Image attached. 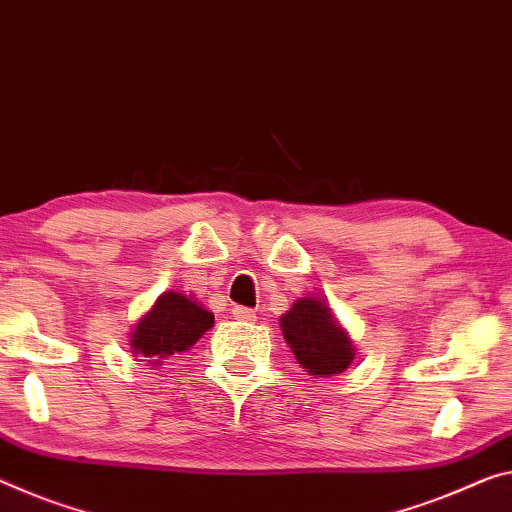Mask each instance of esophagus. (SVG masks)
Returning <instances> with one entry per match:
<instances>
[{"mask_svg":"<svg viewBox=\"0 0 512 512\" xmlns=\"http://www.w3.org/2000/svg\"><path fill=\"white\" fill-rule=\"evenodd\" d=\"M233 318L235 320H240V322H251V320H256V311H251V309H245V306H233Z\"/></svg>","mask_w":512,"mask_h":512,"instance_id":"obj_1","label":"esophagus"}]
</instances>
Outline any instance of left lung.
<instances>
[{
    "instance_id": "8db88e82",
    "label": "left lung",
    "mask_w": 512,
    "mask_h": 512,
    "mask_svg": "<svg viewBox=\"0 0 512 512\" xmlns=\"http://www.w3.org/2000/svg\"><path fill=\"white\" fill-rule=\"evenodd\" d=\"M283 336L311 375H336L350 366L355 350L325 302L302 297L281 318Z\"/></svg>"
}]
</instances>
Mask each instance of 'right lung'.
Returning <instances> with one entry per match:
<instances>
[{"label": "right lung", "instance_id": "add662e5", "mask_svg": "<svg viewBox=\"0 0 512 512\" xmlns=\"http://www.w3.org/2000/svg\"><path fill=\"white\" fill-rule=\"evenodd\" d=\"M212 322L215 316L190 297L162 293L132 332V352L157 364L164 357L192 348L201 334L212 327Z\"/></svg>", "mask_w": 512, "mask_h": 512}]
</instances>
